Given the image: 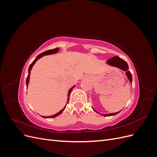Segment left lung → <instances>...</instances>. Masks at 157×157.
<instances>
[{"label": "left lung", "mask_w": 157, "mask_h": 157, "mask_svg": "<svg viewBox=\"0 0 157 157\" xmlns=\"http://www.w3.org/2000/svg\"><path fill=\"white\" fill-rule=\"evenodd\" d=\"M107 64H108L109 65H111V66H113V67H117L118 69H120L122 71H126V75L127 78H128V80H129V81L130 82V83L132 84V74L130 73V71H128V63L126 62V61L124 60L121 59V58H119V57L118 56H115L113 57V58L109 59L107 61ZM93 110L94 111H96V113H99L97 111L95 110V109L94 108ZM121 111H118V112H117V113H108V114H100V115L104 116V117H110V116H113V115H117V114L119 113Z\"/></svg>", "instance_id": "left-lung-1"}]
</instances>
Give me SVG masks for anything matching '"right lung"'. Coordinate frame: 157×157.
<instances>
[{
  "label": "right lung",
  "mask_w": 157,
  "mask_h": 157,
  "mask_svg": "<svg viewBox=\"0 0 157 157\" xmlns=\"http://www.w3.org/2000/svg\"><path fill=\"white\" fill-rule=\"evenodd\" d=\"M59 50V49L58 48H55V49H52V50H47V51H46V52H43V53H42V54H39V55H38V56H36V59H35L34 61H33V62H32V63L30 65L29 67V70H28V76H27V79H26V85H27V86H28V84H29V78H30V73H31V69H32L33 66L34 65H35V63H36V61L38 59H40V58H42V57H43L44 56L56 54L57 52H58ZM74 87H75V86H73V87H71V88L69 89V92H68V95H67L68 99H67V103H68V101H69V94H70L71 92L72 91V90H73V88ZM65 107H66V105L64 107V108H63V109H61V110L60 111H59L58 113H57L56 114H55V115H52V116H49V117H44V116H42V117H43V118H54V117H58V115H59L60 114L65 110Z\"/></svg>",
  "instance_id": "obj_1"
}]
</instances>
